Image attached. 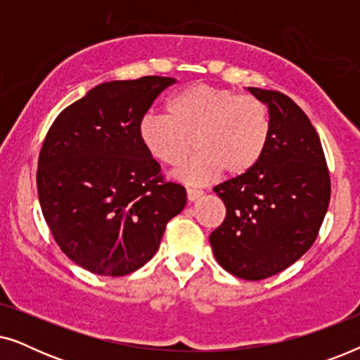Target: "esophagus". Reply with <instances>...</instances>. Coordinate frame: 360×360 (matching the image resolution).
<instances>
[{"label": "esophagus", "instance_id": "esophagus-1", "mask_svg": "<svg viewBox=\"0 0 360 360\" xmlns=\"http://www.w3.org/2000/svg\"><path fill=\"white\" fill-rule=\"evenodd\" d=\"M201 196H203V191L191 190V188L186 190V198H188V203H195V201H198Z\"/></svg>", "mask_w": 360, "mask_h": 360}]
</instances>
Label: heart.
I'll list each match as a JSON object with an SVG mask.
<instances>
[{
  "label": "heart",
  "mask_w": 360,
  "mask_h": 360,
  "mask_svg": "<svg viewBox=\"0 0 360 360\" xmlns=\"http://www.w3.org/2000/svg\"><path fill=\"white\" fill-rule=\"evenodd\" d=\"M167 115H146L137 132L146 150L169 167L184 165L195 142L200 155L175 174L185 185L205 186L223 172L248 174L267 149L270 115L254 96L193 85L170 98Z\"/></svg>",
  "instance_id": "heart-1"
}]
</instances>
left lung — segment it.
I'll use <instances>...</instances> for the list:
<instances>
[{
  "mask_svg": "<svg viewBox=\"0 0 360 360\" xmlns=\"http://www.w3.org/2000/svg\"><path fill=\"white\" fill-rule=\"evenodd\" d=\"M267 106L270 139L248 174L214 186L226 218L210 236L218 264L244 280H264L311 248L331 196L321 141L308 116L280 91L248 88Z\"/></svg>",
  "mask_w": 360,
  "mask_h": 360,
  "instance_id": "left-lung-1",
  "label": "left lung"
}]
</instances>
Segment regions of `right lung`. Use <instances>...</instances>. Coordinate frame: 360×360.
Instances as JSON below:
<instances>
[{
    "mask_svg": "<svg viewBox=\"0 0 360 360\" xmlns=\"http://www.w3.org/2000/svg\"><path fill=\"white\" fill-rule=\"evenodd\" d=\"M170 77L91 88L53 121L39 155L37 193L49 229L88 272L122 277L154 257L169 221L186 205L139 139V121Z\"/></svg>",
    "mask_w": 360,
    "mask_h": 360,
    "instance_id": "add662e5",
    "label": "right lung"
}]
</instances>
